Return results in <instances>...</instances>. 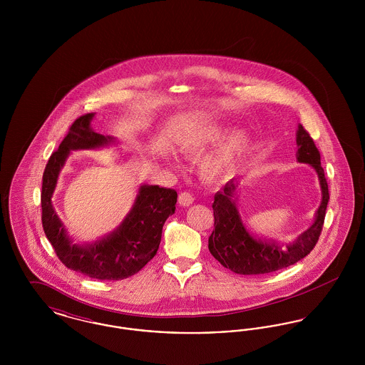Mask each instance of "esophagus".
<instances>
[{"instance_id": "esophagus-1", "label": "esophagus", "mask_w": 365, "mask_h": 365, "mask_svg": "<svg viewBox=\"0 0 365 365\" xmlns=\"http://www.w3.org/2000/svg\"><path fill=\"white\" fill-rule=\"evenodd\" d=\"M178 201H179V204H180L182 207H189V205H191V204L194 202V197L191 195L190 192L183 191V192L179 194Z\"/></svg>"}]
</instances>
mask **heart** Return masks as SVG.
Listing matches in <instances>:
<instances>
[{"label":"heart","mask_w":365,"mask_h":365,"mask_svg":"<svg viewBox=\"0 0 365 365\" xmlns=\"http://www.w3.org/2000/svg\"><path fill=\"white\" fill-rule=\"evenodd\" d=\"M231 130L220 124H208L186 133L179 140V150L187 157H197L208 149L217 146L228 138ZM249 149V138L245 134H237L213 155L205 157L200 164V174L205 179L232 174L241 164Z\"/></svg>","instance_id":"1"}]
</instances>
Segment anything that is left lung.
Wrapping results in <instances>:
<instances>
[{"mask_svg": "<svg viewBox=\"0 0 365 365\" xmlns=\"http://www.w3.org/2000/svg\"><path fill=\"white\" fill-rule=\"evenodd\" d=\"M297 160L309 164L317 174L322 202L316 210L312 226L298 235L293 242L286 243L284 247L275 241L261 240L249 232L237 207L238 179H231L222 190L215 194L212 204L215 230L209 237V252L223 267L235 274L260 275L290 267L308 256L319 241L330 194L324 170L320 164V153L301 124H298L297 130Z\"/></svg>", "mask_w": 365, "mask_h": 365, "instance_id": "left-lung-1", "label": "left lung"}]
</instances>
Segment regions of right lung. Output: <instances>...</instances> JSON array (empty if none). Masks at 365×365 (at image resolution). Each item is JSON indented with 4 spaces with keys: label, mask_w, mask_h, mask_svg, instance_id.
Segmentation results:
<instances>
[{
    "label": "right lung",
    "mask_w": 365,
    "mask_h": 365,
    "mask_svg": "<svg viewBox=\"0 0 365 365\" xmlns=\"http://www.w3.org/2000/svg\"><path fill=\"white\" fill-rule=\"evenodd\" d=\"M94 113L72 123L68 134L53 153L42 176V226L61 262L72 271L100 280H122L140 271L156 256L165 220L175 213L178 194L173 189L142 185L131 210L120 226L93 243L72 242L66 226L53 208L58 174L71 150H93L116 139L91 128Z\"/></svg>",
    "instance_id": "1"
}]
</instances>
